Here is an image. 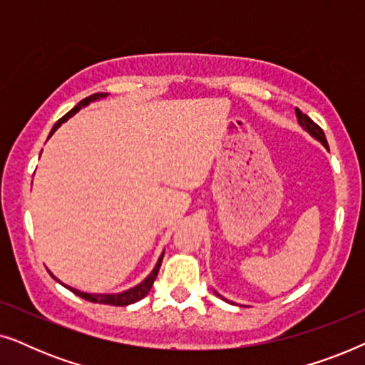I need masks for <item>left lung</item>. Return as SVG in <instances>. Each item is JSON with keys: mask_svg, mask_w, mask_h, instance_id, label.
<instances>
[{"mask_svg": "<svg viewBox=\"0 0 365 365\" xmlns=\"http://www.w3.org/2000/svg\"><path fill=\"white\" fill-rule=\"evenodd\" d=\"M296 114H297L299 124H301V126H302L304 129H306V131H309V134H311V136L316 138L317 141H321V143L324 144V146H326V148L329 149V146H327V139H326V134H324L322 128H321V126H317V124L314 123L312 119L307 116V114H304L299 108H296ZM216 296H219L217 292H216ZM219 297H221V296H219Z\"/></svg>", "mask_w": 365, "mask_h": 365, "instance_id": "left-lung-1", "label": "left lung"}]
</instances>
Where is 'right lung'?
<instances>
[{"label": "right lung", "instance_id": "obj_1", "mask_svg": "<svg viewBox=\"0 0 365 365\" xmlns=\"http://www.w3.org/2000/svg\"><path fill=\"white\" fill-rule=\"evenodd\" d=\"M108 94L106 93H96V94H91V96H88V98H84L83 101H79L76 106H74L71 111H69L68 114H64V116L59 119V121L54 124L53 126V129H51V133H49V136H51V134L56 131V129L61 126V124L64 123V121H68L69 118L73 116V114H76L79 109H81L83 106H86V104H89L91 101H96V99H99V98H106ZM163 256H164V252L161 254V257H159V261H158V264L156 266H154V269H153V272L149 274V276L144 279V281L141 282V284H138L136 287H133V289H129V291H124V292H119V294H88V292H81V291H76V289H73V287H68L69 291L71 292H74L76 294V296H79V297H83L84 301H89V302H98V304H109V306H129V304H134V302H138V301H141V299L144 297V296H148V292L151 291V287H153V284H154V279H156V276H158V272H159V267H161V262H163ZM53 276V274H51ZM56 279V277H54ZM58 281V279H56ZM64 286V284H63Z\"/></svg>", "mask_w": 365, "mask_h": 365}]
</instances>
